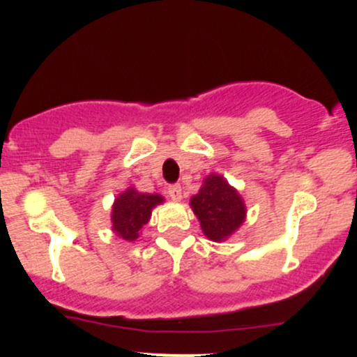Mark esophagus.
I'll list each match as a JSON object with an SVG mask.
<instances>
[{
  "label": "esophagus",
  "instance_id": "34e87169",
  "mask_svg": "<svg viewBox=\"0 0 357 357\" xmlns=\"http://www.w3.org/2000/svg\"><path fill=\"white\" fill-rule=\"evenodd\" d=\"M167 195H169V198L174 199V202H181L183 198L181 186H179V184H173V186L167 188Z\"/></svg>",
  "mask_w": 357,
  "mask_h": 357
}]
</instances>
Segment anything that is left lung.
<instances>
[{"label": "left lung", "instance_id": "left-lung-1", "mask_svg": "<svg viewBox=\"0 0 357 357\" xmlns=\"http://www.w3.org/2000/svg\"><path fill=\"white\" fill-rule=\"evenodd\" d=\"M190 204L203 233L213 241H223L231 236L247 216L243 198L220 174L204 178L202 190L192 196Z\"/></svg>", "mask_w": 357, "mask_h": 357}]
</instances>
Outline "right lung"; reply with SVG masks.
Here are the masks:
<instances>
[{
  "instance_id": "right-lung-1",
  "label": "right lung",
  "mask_w": 357,
  "mask_h": 357,
  "mask_svg": "<svg viewBox=\"0 0 357 357\" xmlns=\"http://www.w3.org/2000/svg\"><path fill=\"white\" fill-rule=\"evenodd\" d=\"M165 202L161 195L139 192L129 188L117 196L112 204V230L127 241L139 238L142 227L151 220L153 208Z\"/></svg>"
}]
</instances>
